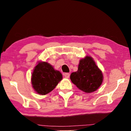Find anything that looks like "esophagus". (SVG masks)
<instances>
[{"label": "esophagus", "instance_id": "obj_1", "mask_svg": "<svg viewBox=\"0 0 131 131\" xmlns=\"http://www.w3.org/2000/svg\"><path fill=\"white\" fill-rule=\"evenodd\" d=\"M63 75L66 78H69V77H70V74H69V73H64Z\"/></svg>", "mask_w": 131, "mask_h": 131}]
</instances>
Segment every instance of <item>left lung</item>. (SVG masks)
Listing matches in <instances>:
<instances>
[{"mask_svg": "<svg viewBox=\"0 0 131 131\" xmlns=\"http://www.w3.org/2000/svg\"><path fill=\"white\" fill-rule=\"evenodd\" d=\"M70 79L80 90L91 93L101 85L103 74L94 59L87 55L79 61L78 71L71 73Z\"/></svg>", "mask_w": 131, "mask_h": 131, "instance_id": "1", "label": "left lung"}]
</instances>
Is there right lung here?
<instances>
[{
  "instance_id": "obj_1",
  "label": "right lung",
  "mask_w": 131,
  "mask_h": 131,
  "mask_svg": "<svg viewBox=\"0 0 131 131\" xmlns=\"http://www.w3.org/2000/svg\"><path fill=\"white\" fill-rule=\"evenodd\" d=\"M62 75L53 69V66L45 61H39L31 74L32 87L39 95L51 92L62 80Z\"/></svg>"
}]
</instances>
